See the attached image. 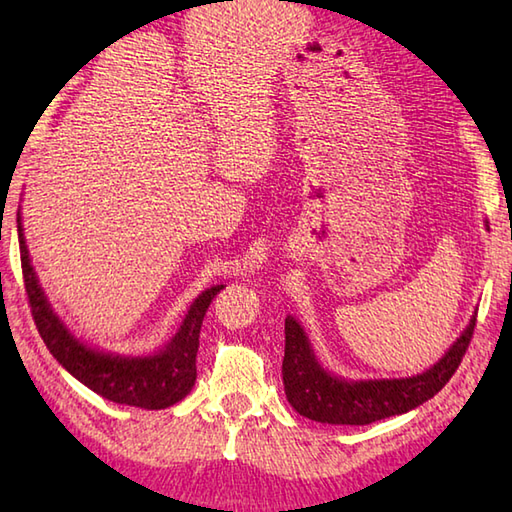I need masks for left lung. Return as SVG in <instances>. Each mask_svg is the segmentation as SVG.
<instances>
[{"label": "left lung", "mask_w": 512, "mask_h": 512, "mask_svg": "<svg viewBox=\"0 0 512 512\" xmlns=\"http://www.w3.org/2000/svg\"><path fill=\"white\" fill-rule=\"evenodd\" d=\"M488 228V224H486ZM477 314V312H475ZM475 314L438 363L405 378H345L325 369L303 325L286 317V398L301 416L323 424H369L420 407L449 383L471 343Z\"/></svg>", "instance_id": "obj_1"}]
</instances>
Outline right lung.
<instances>
[{
  "label": "right lung",
  "mask_w": 512,
  "mask_h": 512,
  "mask_svg": "<svg viewBox=\"0 0 512 512\" xmlns=\"http://www.w3.org/2000/svg\"><path fill=\"white\" fill-rule=\"evenodd\" d=\"M17 233L21 273L28 292L32 319L43 343L59 365L94 394L118 405L140 409H167L189 394L195 385V356L200 347V328L211 301L224 286H211L193 299L178 332L171 341L151 354H118L83 343L54 312L26 246L21 211H17Z\"/></svg>",
  "instance_id": "obj_1"
}]
</instances>
